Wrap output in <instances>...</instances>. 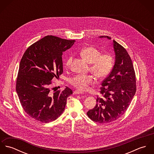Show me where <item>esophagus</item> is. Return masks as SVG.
<instances>
[{
  "label": "esophagus",
  "mask_w": 154,
  "mask_h": 154,
  "mask_svg": "<svg viewBox=\"0 0 154 154\" xmlns=\"http://www.w3.org/2000/svg\"><path fill=\"white\" fill-rule=\"evenodd\" d=\"M74 94H84V92L82 91H81L79 90H76L74 91Z\"/></svg>",
  "instance_id": "obj_1"
}]
</instances>
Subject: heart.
Listing matches in <instances>:
<instances>
[{
    "instance_id": "b5f03b06",
    "label": "heart",
    "mask_w": 154,
    "mask_h": 154,
    "mask_svg": "<svg viewBox=\"0 0 154 154\" xmlns=\"http://www.w3.org/2000/svg\"><path fill=\"white\" fill-rule=\"evenodd\" d=\"M79 54L90 64L91 73L99 79H104L110 74L114 65L113 57L110 54H101L100 50L92 46L84 47L80 50ZM72 60V56L67 57L65 63L67 67L70 66ZM69 82L78 89L85 91L89 85L95 84V78L91 75H76L71 78Z\"/></svg>"
}]
</instances>
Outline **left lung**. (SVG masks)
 <instances>
[{"mask_svg":"<svg viewBox=\"0 0 154 154\" xmlns=\"http://www.w3.org/2000/svg\"><path fill=\"white\" fill-rule=\"evenodd\" d=\"M111 40L110 37L101 36ZM114 65L109 75L103 81L96 106L87 112L88 117L100 123H109L120 117L128 109L135 94L136 77L132 60L126 50L112 40Z\"/></svg>","mask_w":154,"mask_h":154,"instance_id":"1","label":"left lung"}]
</instances>
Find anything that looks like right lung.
Listing matches in <instances>:
<instances>
[{
    "label": "right lung",
    "mask_w": 154,
    "mask_h": 154,
    "mask_svg": "<svg viewBox=\"0 0 154 154\" xmlns=\"http://www.w3.org/2000/svg\"><path fill=\"white\" fill-rule=\"evenodd\" d=\"M75 40L47 35L29 46L20 62L16 89L22 108L35 120L48 123L57 119L65 109L72 91L51 92L53 78L63 73V52Z\"/></svg>",
    "instance_id": "obj_1"
}]
</instances>
